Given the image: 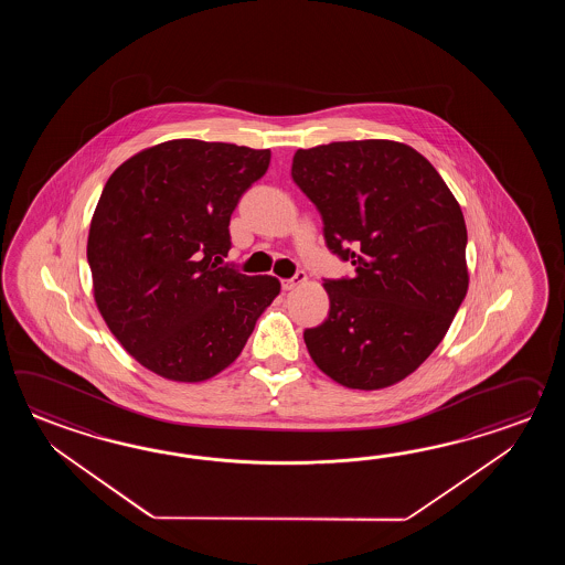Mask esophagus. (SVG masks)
<instances>
[{"label": "esophagus", "mask_w": 565, "mask_h": 565, "mask_svg": "<svg viewBox=\"0 0 565 565\" xmlns=\"http://www.w3.org/2000/svg\"><path fill=\"white\" fill-rule=\"evenodd\" d=\"M305 282H307V275L300 270L295 277L282 280V288H285V290H292V288L300 287V285H305Z\"/></svg>", "instance_id": "esophagus-1"}]
</instances>
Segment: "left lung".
I'll use <instances>...</instances> for the list:
<instances>
[{"label": "left lung", "instance_id": "left-lung-1", "mask_svg": "<svg viewBox=\"0 0 565 565\" xmlns=\"http://www.w3.org/2000/svg\"><path fill=\"white\" fill-rule=\"evenodd\" d=\"M290 175L323 217L327 248L355 277L324 280L329 317L305 329L337 384L380 390L416 372L467 297V226L433 163L397 141L299 149Z\"/></svg>", "mask_w": 565, "mask_h": 565}]
</instances>
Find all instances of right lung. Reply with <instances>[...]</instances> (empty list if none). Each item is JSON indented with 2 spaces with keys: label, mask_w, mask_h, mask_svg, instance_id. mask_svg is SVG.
<instances>
[{
  "label": "right lung",
  "mask_w": 565,
  "mask_h": 565,
  "mask_svg": "<svg viewBox=\"0 0 565 565\" xmlns=\"http://www.w3.org/2000/svg\"><path fill=\"white\" fill-rule=\"evenodd\" d=\"M268 163V149L175 139L108 178L86 258L98 311L147 370L188 384L214 377L280 292L278 278L222 265L230 216Z\"/></svg>",
  "instance_id": "1"
}]
</instances>
